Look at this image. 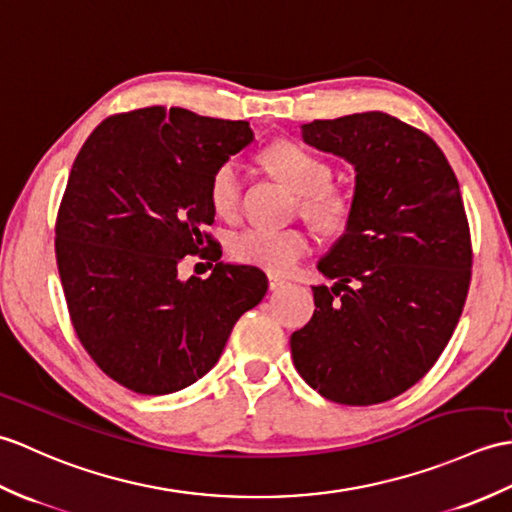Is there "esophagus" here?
<instances>
[{"label":"esophagus","instance_id":"esophagus-1","mask_svg":"<svg viewBox=\"0 0 512 512\" xmlns=\"http://www.w3.org/2000/svg\"><path fill=\"white\" fill-rule=\"evenodd\" d=\"M285 282H287L285 278L269 274V289H271V291H276V289H280V287H285Z\"/></svg>","mask_w":512,"mask_h":512}]
</instances>
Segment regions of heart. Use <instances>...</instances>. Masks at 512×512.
<instances>
[{"label":"heart","mask_w":512,"mask_h":512,"mask_svg":"<svg viewBox=\"0 0 512 512\" xmlns=\"http://www.w3.org/2000/svg\"><path fill=\"white\" fill-rule=\"evenodd\" d=\"M260 160L280 181L298 192L302 217L315 230L337 234L346 230L352 206L342 190L331 184L333 168L320 155L293 140H276L260 153ZM243 195L241 162L227 157L212 170L208 199L221 217H232ZM309 252V236L298 227H247L230 238V254L236 263L265 269L269 274H287Z\"/></svg>","instance_id":"heart-1"}]
</instances>
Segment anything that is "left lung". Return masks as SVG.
I'll return each instance as SVG.
<instances>
[{
  "mask_svg": "<svg viewBox=\"0 0 512 512\" xmlns=\"http://www.w3.org/2000/svg\"><path fill=\"white\" fill-rule=\"evenodd\" d=\"M304 142L357 170L346 234L313 287L311 322L291 335L300 377L324 399L377 405L410 390L456 331L473 247L456 173L438 144L381 111L304 124Z\"/></svg>",
  "mask_w": 512,
  "mask_h": 512,
  "instance_id": "left-lung-1",
  "label": "left lung"
}]
</instances>
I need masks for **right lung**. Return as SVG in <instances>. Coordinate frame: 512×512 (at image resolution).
Returning <instances> with one entry per match:
<instances>
[{"mask_svg": "<svg viewBox=\"0 0 512 512\" xmlns=\"http://www.w3.org/2000/svg\"><path fill=\"white\" fill-rule=\"evenodd\" d=\"M252 140L245 120L144 107L102 120L76 155L56 212V267L78 342L131 392L199 381L238 317L265 298L256 267L177 278L184 256L221 258L208 181Z\"/></svg>", "mask_w": 512, "mask_h": 512, "instance_id": "add662e5", "label": "right lung"}]
</instances>
